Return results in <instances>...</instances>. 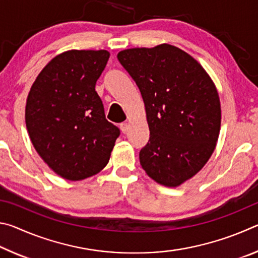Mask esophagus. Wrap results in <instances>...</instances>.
<instances>
[{
  "label": "esophagus",
  "instance_id": "34e87169",
  "mask_svg": "<svg viewBox=\"0 0 258 258\" xmlns=\"http://www.w3.org/2000/svg\"><path fill=\"white\" fill-rule=\"evenodd\" d=\"M119 127H120V131H121V133H126L128 131V124L127 123H121L120 125H119Z\"/></svg>",
  "mask_w": 258,
  "mask_h": 258
}]
</instances>
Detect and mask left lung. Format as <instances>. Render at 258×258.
Instances as JSON below:
<instances>
[{
    "instance_id": "1",
    "label": "left lung",
    "mask_w": 258,
    "mask_h": 258,
    "mask_svg": "<svg viewBox=\"0 0 258 258\" xmlns=\"http://www.w3.org/2000/svg\"><path fill=\"white\" fill-rule=\"evenodd\" d=\"M117 58L146 106L150 138L140 150V164L160 184L180 185L215 149L221 127L216 87L197 61L176 46L128 49Z\"/></svg>"
}]
</instances>
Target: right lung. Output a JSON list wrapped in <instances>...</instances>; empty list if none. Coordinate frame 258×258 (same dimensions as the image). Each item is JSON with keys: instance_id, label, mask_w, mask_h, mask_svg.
<instances>
[{"instance_id": "obj_1", "label": "right lung", "mask_w": 258, "mask_h": 258, "mask_svg": "<svg viewBox=\"0 0 258 258\" xmlns=\"http://www.w3.org/2000/svg\"><path fill=\"white\" fill-rule=\"evenodd\" d=\"M109 55L106 50L63 52L46 64L29 91V138L42 159L66 180H84L101 171L120 134L106 119L95 91Z\"/></svg>"}]
</instances>
